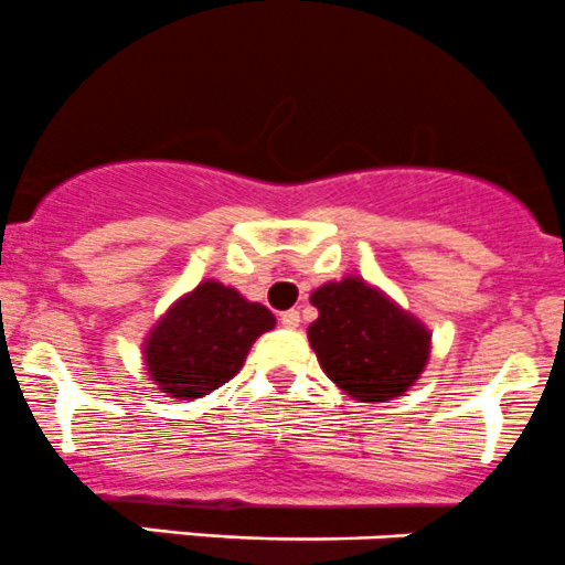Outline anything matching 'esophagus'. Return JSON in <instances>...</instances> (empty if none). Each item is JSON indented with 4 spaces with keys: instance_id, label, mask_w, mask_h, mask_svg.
I'll return each instance as SVG.
<instances>
[{
    "instance_id": "esophagus-1",
    "label": "esophagus",
    "mask_w": 565,
    "mask_h": 565,
    "mask_svg": "<svg viewBox=\"0 0 565 565\" xmlns=\"http://www.w3.org/2000/svg\"><path fill=\"white\" fill-rule=\"evenodd\" d=\"M278 320H281L284 328H289V331H292V328L300 326V311H295V309L281 311V317H278Z\"/></svg>"
}]
</instances>
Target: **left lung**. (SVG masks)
Listing matches in <instances>:
<instances>
[{"instance_id":"8db88e82","label":"left lung","mask_w":565,"mask_h":565,"mask_svg":"<svg viewBox=\"0 0 565 565\" xmlns=\"http://www.w3.org/2000/svg\"><path fill=\"white\" fill-rule=\"evenodd\" d=\"M309 326L322 372L359 403H386L408 392L430 359V331L383 289L359 276L328 281L311 292Z\"/></svg>"}]
</instances>
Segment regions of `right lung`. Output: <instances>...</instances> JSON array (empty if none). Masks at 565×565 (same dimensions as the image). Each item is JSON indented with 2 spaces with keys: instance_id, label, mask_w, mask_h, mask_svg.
Here are the masks:
<instances>
[{
  "instance_id": "add662e5",
  "label": "right lung",
  "mask_w": 565,
  "mask_h": 565,
  "mask_svg": "<svg viewBox=\"0 0 565 565\" xmlns=\"http://www.w3.org/2000/svg\"><path fill=\"white\" fill-rule=\"evenodd\" d=\"M270 328H276V317L267 306L206 278L149 331L146 370L168 397H204L243 370L250 344Z\"/></svg>"
}]
</instances>
